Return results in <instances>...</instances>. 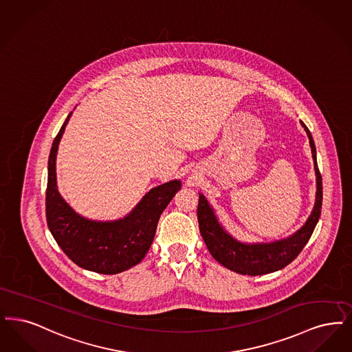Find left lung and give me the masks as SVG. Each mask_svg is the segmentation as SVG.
Instances as JSON below:
<instances>
[{
    "label": "left lung",
    "mask_w": 352,
    "mask_h": 352,
    "mask_svg": "<svg viewBox=\"0 0 352 352\" xmlns=\"http://www.w3.org/2000/svg\"><path fill=\"white\" fill-rule=\"evenodd\" d=\"M300 123L309 138L311 157L314 162L316 201L305 223L296 232L274 242L248 243L238 241L222 226L213 206L209 204L206 197L202 193H199L197 217L202 239L212 256L232 272L239 275L258 276L283 270L298 256L317 226L321 215L322 177L317 164V151L311 133L306 127L305 123L302 121H300Z\"/></svg>",
    "instance_id": "8db88e82"
}]
</instances>
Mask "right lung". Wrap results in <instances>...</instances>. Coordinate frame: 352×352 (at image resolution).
<instances>
[{
	"label": "right lung",
	"instance_id": "right-lung-1",
	"mask_svg": "<svg viewBox=\"0 0 352 352\" xmlns=\"http://www.w3.org/2000/svg\"><path fill=\"white\" fill-rule=\"evenodd\" d=\"M68 114L54 139L48 157L47 225L63 252L78 267L102 275H116L137 265L148 252L159 218L182 189L170 180L150 189L127 215L114 221H94L76 213L61 197L56 184V155Z\"/></svg>",
	"mask_w": 352,
	"mask_h": 352
}]
</instances>
